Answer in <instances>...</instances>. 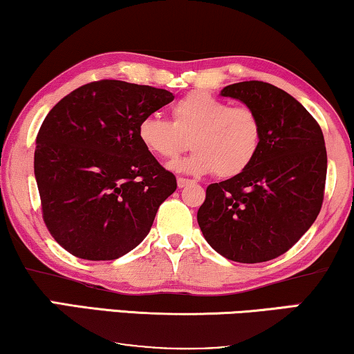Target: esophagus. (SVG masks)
<instances>
[{
    "label": "esophagus",
    "instance_id": "34e87169",
    "mask_svg": "<svg viewBox=\"0 0 354 354\" xmlns=\"http://www.w3.org/2000/svg\"><path fill=\"white\" fill-rule=\"evenodd\" d=\"M192 183H195V180H190V178H183V177H178L177 178V185L178 188H183L187 185H192Z\"/></svg>",
    "mask_w": 354,
    "mask_h": 354
}]
</instances>
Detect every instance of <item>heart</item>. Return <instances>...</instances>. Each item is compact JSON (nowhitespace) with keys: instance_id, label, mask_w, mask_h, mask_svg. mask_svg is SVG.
Masks as SVG:
<instances>
[{"instance_id":"1","label":"heart","mask_w":354,"mask_h":354,"mask_svg":"<svg viewBox=\"0 0 354 354\" xmlns=\"http://www.w3.org/2000/svg\"><path fill=\"white\" fill-rule=\"evenodd\" d=\"M137 135L142 147L161 159L180 154L188 138L193 153L174 161L169 166L172 171L234 177L254 161L263 129L248 106H229L206 91H192L172 106L171 122L156 114L145 115Z\"/></svg>"}]
</instances>
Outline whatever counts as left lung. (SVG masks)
<instances>
[{"label":"left lung","mask_w":354,"mask_h":354,"mask_svg":"<svg viewBox=\"0 0 354 354\" xmlns=\"http://www.w3.org/2000/svg\"><path fill=\"white\" fill-rule=\"evenodd\" d=\"M221 96L253 109L263 137L246 171L206 188L198 225L224 258L264 263L292 248L316 221L327 176L326 142L304 106L277 86L240 82Z\"/></svg>","instance_id":"1"}]
</instances>
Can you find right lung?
Wrapping results in <instances>:
<instances>
[{
    "instance_id": "obj_1",
    "label": "right lung",
    "mask_w": 354,
    "mask_h": 354,
    "mask_svg": "<svg viewBox=\"0 0 354 354\" xmlns=\"http://www.w3.org/2000/svg\"><path fill=\"white\" fill-rule=\"evenodd\" d=\"M172 100L162 88L100 80L48 113L33 169L43 221L71 254L113 261L148 235L177 180L142 147L137 127Z\"/></svg>"
}]
</instances>
